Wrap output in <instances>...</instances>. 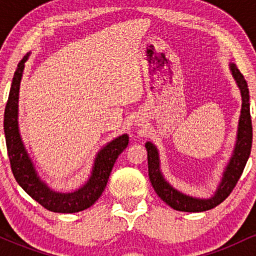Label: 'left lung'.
I'll list each match as a JSON object with an SVG mask.
<instances>
[{
	"label": "left lung",
	"mask_w": 256,
	"mask_h": 256,
	"mask_svg": "<svg viewBox=\"0 0 256 256\" xmlns=\"http://www.w3.org/2000/svg\"><path fill=\"white\" fill-rule=\"evenodd\" d=\"M228 67H230L232 77L240 89V98H242V108H240L238 128H237L236 144H234L230 160L226 164L224 172H222V180H220L216 192L210 198H202L186 195L170 184L161 171L160 155H158L156 146L152 144V142L146 143V149L148 152V172L150 183L158 198L176 210L190 213L204 212V210H212L222 204L236 186L237 182L244 170L249 155H250L252 128L248 84L236 64L230 62Z\"/></svg>",
	"instance_id": "left-lung-1"
}]
</instances>
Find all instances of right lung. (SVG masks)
<instances>
[{"label":"right lung","instance_id":"right-lung-1","mask_svg":"<svg viewBox=\"0 0 256 256\" xmlns=\"http://www.w3.org/2000/svg\"><path fill=\"white\" fill-rule=\"evenodd\" d=\"M30 54L28 52L18 64L4 110V128L12 171L18 184L46 210L55 213L80 212L91 207L102 195L116 158L128 144V134H120L100 149L94 160L89 178L80 188L70 192H58L50 189L40 179L34 161L26 150L18 122L20 83L25 62Z\"/></svg>","mask_w":256,"mask_h":256}]
</instances>
